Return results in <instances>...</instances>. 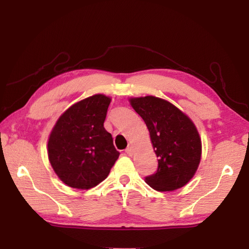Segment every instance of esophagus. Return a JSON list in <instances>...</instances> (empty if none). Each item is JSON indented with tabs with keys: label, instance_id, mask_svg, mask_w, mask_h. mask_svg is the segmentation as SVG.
Segmentation results:
<instances>
[{
	"label": "esophagus",
	"instance_id": "1",
	"mask_svg": "<svg viewBox=\"0 0 249 249\" xmlns=\"http://www.w3.org/2000/svg\"><path fill=\"white\" fill-rule=\"evenodd\" d=\"M125 151H126V154H127L128 156H132L133 153H134V149H133L132 146H129V147H127V148H126Z\"/></svg>",
	"mask_w": 249,
	"mask_h": 249
}]
</instances>
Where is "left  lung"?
Instances as JSON below:
<instances>
[{
	"label": "left lung",
	"instance_id": "8db88e82",
	"mask_svg": "<svg viewBox=\"0 0 249 249\" xmlns=\"http://www.w3.org/2000/svg\"><path fill=\"white\" fill-rule=\"evenodd\" d=\"M128 101L144 120L158 157V170L147 177L146 183L160 192L182 188L196 175L201 161L202 142L196 126L167 100L146 95Z\"/></svg>",
	"mask_w": 249,
	"mask_h": 249
}]
</instances>
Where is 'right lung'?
I'll list each match as a JSON object with an SVG mask.
<instances>
[{"label":"right lung","mask_w":249,"mask_h":249,"mask_svg":"<svg viewBox=\"0 0 249 249\" xmlns=\"http://www.w3.org/2000/svg\"><path fill=\"white\" fill-rule=\"evenodd\" d=\"M111 96L94 94L59 116L48 137L47 153L54 174L74 189L89 190L108 176L120 153L104 128Z\"/></svg>","instance_id":"add662e5"}]
</instances>
